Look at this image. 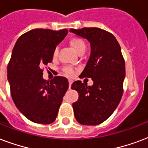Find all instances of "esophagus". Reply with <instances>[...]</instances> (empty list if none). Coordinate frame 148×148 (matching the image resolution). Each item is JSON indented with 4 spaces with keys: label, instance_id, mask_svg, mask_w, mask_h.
<instances>
[{
    "label": "esophagus",
    "instance_id": "obj_1",
    "mask_svg": "<svg viewBox=\"0 0 148 148\" xmlns=\"http://www.w3.org/2000/svg\"><path fill=\"white\" fill-rule=\"evenodd\" d=\"M71 84H72V81H69V89H71Z\"/></svg>",
    "mask_w": 148,
    "mask_h": 148
}]
</instances>
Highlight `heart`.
I'll use <instances>...</instances> for the list:
<instances>
[{"mask_svg":"<svg viewBox=\"0 0 148 148\" xmlns=\"http://www.w3.org/2000/svg\"><path fill=\"white\" fill-rule=\"evenodd\" d=\"M68 43H69L70 47L74 49V51L77 53L78 55L81 53H84L85 52L86 43L83 39L79 38V37H72L69 39ZM57 54H58V49H57V48H56L54 49L53 56V57H56ZM64 71H65V74L69 77L72 76L74 74V71L71 68H66L64 70Z\"/></svg>","mask_w":148,"mask_h":148,"instance_id":"b5f03b06","label":"heart"}]
</instances>
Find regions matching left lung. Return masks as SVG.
<instances>
[{
	"instance_id": "8db88e82",
	"label": "left lung",
	"mask_w": 148,
	"mask_h": 148,
	"mask_svg": "<svg viewBox=\"0 0 148 148\" xmlns=\"http://www.w3.org/2000/svg\"><path fill=\"white\" fill-rule=\"evenodd\" d=\"M70 32L90 42V57L80 76L93 81L92 86L80 81L72 84L71 88L79 95L73 103L74 116L82 125H98L113 113L123 95L125 61L121 48L116 37L103 29L83 28Z\"/></svg>"
}]
</instances>
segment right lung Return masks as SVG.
Wrapping results in <instances>:
<instances>
[{"label": "right lung", "mask_w": 148, "mask_h": 148, "mask_svg": "<svg viewBox=\"0 0 148 148\" xmlns=\"http://www.w3.org/2000/svg\"><path fill=\"white\" fill-rule=\"evenodd\" d=\"M67 33V29H32L19 37L13 48L8 66L11 97L30 121L49 124L56 119L69 84L60 76L47 82L42 67L52 62L54 49Z\"/></svg>", "instance_id": "right-lung-1"}]
</instances>
